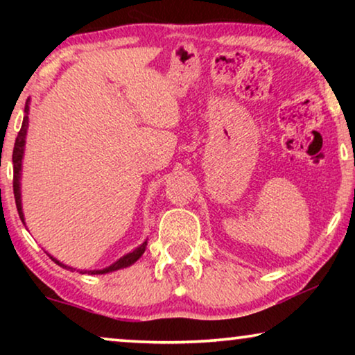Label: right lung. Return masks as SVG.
Returning a JSON list of instances; mask_svg holds the SVG:
<instances>
[{"label": "right lung", "mask_w": 355, "mask_h": 355, "mask_svg": "<svg viewBox=\"0 0 355 355\" xmlns=\"http://www.w3.org/2000/svg\"><path fill=\"white\" fill-rule=\"evenodd\" d=\"M26 116H24V121H22V128L19 130L17 134V139H16V144H14V150H12V164H14V179H12V187H14V198H16V207H17V211H19V216H21V220L24 225H26V221H24V213H22V202H21V171H22V158H24V145H26V135H27V128H28V100L26 103ZM147 249V241L144 242V244H140L137 249H134L132 252H129V254H125L124 257H121L119 260H116L113 265L106 266L103 270H79V273H89V275H105V273H111V271H116V270H121V268H125V266H130L132 263H135L142 254ZM50 259L58 263L62 268L66 270H76L72 268V266H67L64 263H61L60 260H56L55 257L50 255Z\"/></svg>", "instance_id": "right-lung-1"}]
</instances>
